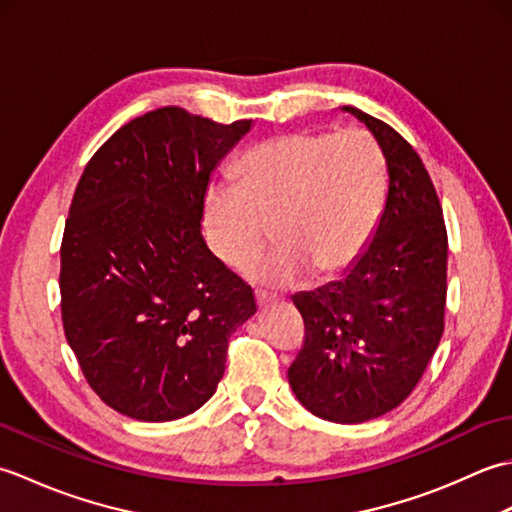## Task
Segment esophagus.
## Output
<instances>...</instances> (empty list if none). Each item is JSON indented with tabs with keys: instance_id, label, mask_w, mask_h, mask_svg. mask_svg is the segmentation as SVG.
I'll list each match as a JSON object with an SVG mask.
<instances>
[{
	"instance_id": "34e87169",
	"label": "esophagus",
	"mask_w": 512,
	"mask_h": 512,
	"mask_svg": "<svg viewBox=\"0 0 512 512\" xmlns=\"http://www.w3.org/2000/svg\"><path fill=\"white\" fill-rule=\"evenodd\" d=\"M255 299H257V306H268V303L277 301V295H270L266 290H255Z\"/></svg>"
}]
</instances>
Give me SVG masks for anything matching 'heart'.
<instances>
[{"mask_svg":"<svg viewBox=\"0 0 512 512\" xmlns=\"http://www.w3.org/2000/svg\"><path fill=\"white\" fill-rule=\"evenodd\" d=\"M237 184L206 191L204 220L215 255L242 268L270 235L279 246L248 275L290 286L314 270L332 277L350 268L372 242L387 198V162L363 129L292 132L250 147Z\"/></svg>","mask_w":512,"mask_h":512,"instance_id":"heart-1","label":"heart"}]
</instances>
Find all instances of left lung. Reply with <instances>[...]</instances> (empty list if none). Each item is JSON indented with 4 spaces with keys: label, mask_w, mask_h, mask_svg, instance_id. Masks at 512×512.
<instances>
[{
    "label": "left lung",
    "mask_w": 512,
    "mask_h": 512,
    "mask_svg": "<svg viewBox=\"0 0 512 512\" xmlns=\"http://www.w3.org/2000/svg\"><path fill=\"white\" fill-rule=\"evenodd\" d=\"M374 134L389 187L372 242L341 281L292 297L306 325L288 369L314 416L356 424L398 407L444 332L447 226L420 156L394 127L345 105Z\"/></svg>",
    "instance_id": "8db88e82"
}]
</instances>
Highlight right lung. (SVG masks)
Returning a JSON list of instances; mask_svg holds the SVG:
<instances>
[{
	"instance_id": "1",
	"label": "right lung",
	"mask_w": 512,
	"mask_h": 512,
	"mask_svg": "<svg viewBox=\"0 0 512 512\" xmlns=\"http://www.w3.org/2000/svg\"><path fill=\"white\" fill-rule=\"evenodd\" d=\"M250 129L160 107L112 134L76 184L61 242L65 339L99 398L167 422L224 376L255 295L204 244L211 173Z\"/></svg>"
}]
</instances>
